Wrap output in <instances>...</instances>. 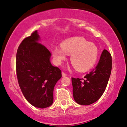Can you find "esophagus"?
Returning a JSON list of instances; mask_svg holds the SVG:
<instances>
[{
	"label": "esophagus",
	"mask_w": 127,
	"mask_h": 127,
	"mask_svg": "<svg viewBox=\"0 0 127 127\" xmlns=\"http://www.w3.org/2000/svg\"><path fill=\"white\" fill-rule=\"evenodd\" d=\"M62 77H65V76H67V74H66V73H64V72H63V71L62 72Z\"/></svg>",
	"instance_id": "esophagus-1"
}]
</instances>
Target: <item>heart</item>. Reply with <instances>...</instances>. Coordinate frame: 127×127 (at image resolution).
I'll list each match as a JSON object with an SVG mask.
<instances>
[{
  "label": "heart",
  "instance_id": "heart-1",
  "mask_svg": "<svg viewBox=\"0 0 127 127\" xmlns=\"http://www.w3.org/2000/svg\"><path fill=\"white\" fill-rule=\"evenodd\" d=\"M61 48L54 47L52 54L54 62L61 65L66 58V54L71 55L70 61L78 71L84 72L91 68L97 58V48L95 44L80 37H71L61 43Z\"/></svg>",
  "mask_w": 127,
  "mask_h": 127
}]
</instances>
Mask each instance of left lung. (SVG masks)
<instances>
[{"label":"left lung","instance_id":"obj_1","mask_svg":"<svg viewBox=\"0 0 127 127\" xmlns=\"http://www.w3.org/2000/svg\"><path fill=\"white\" fill-rule=\"evenodd\" d=\"M112 68L111 54L103 50L99 62L93 70L84 78L72 77L74 100L82 105L96 102L105 90Z\"/></svg>","mask_w":127,"mask_h":127}]
</instances>
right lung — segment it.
<instances>
[{"label":"right lung","instance_id":"right-lung-1","mask_svg":"<svg viewBox=\"0 0 127 127\" xmlns=\"http://www.w3.org/2000/svg\"><path fill=\"white\" fill-rule=\"evenodd\" d=\"M39 39L35 31L21 42L16 54V73L25 99L34 107L45 108L52 105L54 86L62 72L51 65V53Z\"/></svg>","mask_w":127,"mask_h":127}]
</instances>
